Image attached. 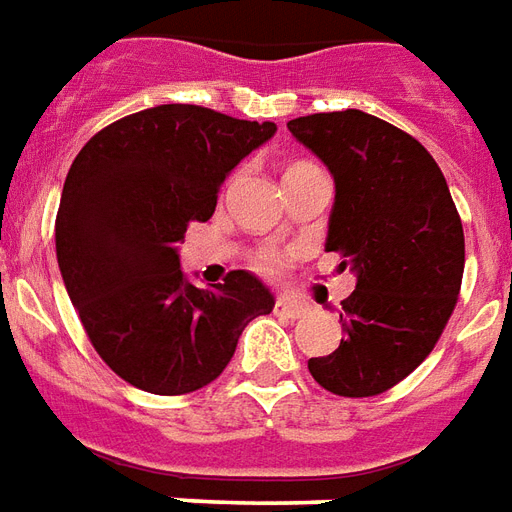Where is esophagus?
Listing matches in <instances>:
<instances>
[{
	"instance_id": "34e87169",
	"label": "esophagus",
	"mask_w": 512,
	"mask_h": 512,
	"mask_svg": "<svg viewBox=\"0 0 512 512\" xmlns=\"http://www.w3.org/2000/svg\"><path fill=\"white\" fill-rule=\"evenodd\" d=\"M274 312L279 314V317H290V320H298V317H304V314H306V306L295 304V301H290V298H276Z\"/></svg>"
}]
</instances>
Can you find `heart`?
Here are the masks:
<instances>
[{"label": "heart", "instance_id": "heart-1", "mask_svg": "<svg viewBox=\"0 0 512 512\" xmlns=\"http://www.w3.org/2000/svg\"><path fill=\"white\" fill-rule=\"evenodd\" d=\"M255 266L257 271H263V274H279V271H285L287 266V257L282 252H276V249H260L255 255Z\"/></svg>", "mask_w": 512, "mask_h": 512}]
</instances>
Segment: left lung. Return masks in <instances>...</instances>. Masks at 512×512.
Segmentation results:
<instances>
[{
  "instance_id": "1",
  "label": "left lung",
  "mask_w": 512,
  "mask_h": 512,
  "mask_svg": "<svg viewBox=\"0 0 512 512\" xmlns=\"http://www.w3.org/2000/svg\"><path fill=\"white\" fill-rule=\"evenodd\" d=\"M287 130L336 184L328 252L358 276L342 344L309 372L336 396H380L426 361L456 309L464 227L448 181L418 140L363 111L312 113Z\"/></svg>"
}]
</instances>
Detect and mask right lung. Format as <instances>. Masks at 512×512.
I'll use <instances>...</instances> for the list:
<instances>
[{
  "mask_svg": "<svg viewBox=\"0 0 512 512\" xmlns=\"http://www.w3.org/2000/svg\"><path fill=\"white\" fill-rule=\"evenodd\" d=\"M276 132L200 105H157L113 121L75 157L56 214V260L83 331L121 380L181 396L214 382L274 295L230 271L189 285L179 244L206 222L222 181Z\"/></svg>",
  "mask_w": 512,
  "mask_h": 512,
  "instance_id": "right-lung-1",
  "label": "right lung"
}]
</instances>
